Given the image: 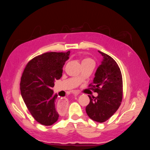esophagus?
Here are the masks:
<instances>
[{"mask_svg": "<svg viewBox=\"0 0 150 150\" xmlns=\"http://www.w3.org/2000/svg\"><path fill=\"white\" fill-rule=\"evenodd\" d=\"M78 95L79 93H74V95L75 96H77ZM68 104H69V101H68L67 98H62V99H59L58 100L57 104V109L61 112L65 111L66 108H67V106H68Z\"/></svg>", "mask_w": 150, "mask_h": 150, "instance_id": "esophagus-1", "label": "esophagus"}]
</instances>
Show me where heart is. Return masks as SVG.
Returning a JSON list of instances; mask_svg holds the SVG:
<instances>
[{
  "instance_id": "heart-1",
  "label": "heart",
  "mask_w": 150,
  "mask_h": 150,
  "mask_svg": "<svg viewBox=\"0 0 150 150\" xmlns=\"http://www.w3.org/2000/svg\"><path fill=\"white\" fill-rule=\"evenodd\" d=\"M87 62H94L92 59H90V58H84V59H82V62H81L82 63H87Z\"/></svg>"
}]
</instances>
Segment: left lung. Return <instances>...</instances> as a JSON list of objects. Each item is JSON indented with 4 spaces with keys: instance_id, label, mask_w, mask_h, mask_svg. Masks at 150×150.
I'll return each instance as SVG.
<instances>
[{
    "instance_id": "left-lung-1",
    "label": "left lung",
    "mask_w": 150,
    "mask_h": 150,
    "mask_svg": "<svg viewBox=\"0 0 150 150\" xmlns=\"http://www.w3.org/2000/svg\"><path fill=\"white\" fill-rule=\"evenodd\" d=\"M98 52L103 57L96 69L93 83L89 87L98 93L91 97L86 106L89 118L98 122H104L110 118L120 106L122 99V77L116 62L108 55Z\"/></svg>"
}]
</instances>
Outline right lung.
<instances>
[{
    "instance_id": "obj_1",
    "label": "right lung",
    "mask_w": 150,
    "mask_h": 150,
    "mask_svg": "<svg viewBox=\"0 0 150 150\" xmlns=\"http://www.w3.org/2000/svg\"><path fill=\"white\" fill-rule=\"evenodd\" d=\"M66 53L47 52L28 62L22 73L20 91L25 105L38 122L51 126L58 120L55 105L57 95L52 87L62 76L63 67L69 58Z\"/></svg>"
}]
</instances>
